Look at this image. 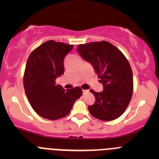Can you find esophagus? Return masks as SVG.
<instances>
[{
	"instance_id": "1",
	"label": "esophagus",
	"mask_w": 159,
	"mask_h": 159,
	"mask_svg": "<svg viewBox=\"0 0 159 159\" xmlns=\"http://www.w3.org/2000/svg\"><path fill=\"white\" fill-rule=\"evenodd\" d=\"M88 92H89V91H88V90H83V93L84 94H87V93H88Z\"/></svg>"
}]
</instances>
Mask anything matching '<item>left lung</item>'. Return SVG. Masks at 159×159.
I'll return each mask as SVG.
<instances>
[{
	"label": "left lung",
	"instance_id": "1",
	"mask_svg": "<svg viewBox=\"0 0 159 159\" xmlns=\"http://www.w3.org/2000/svg\"><path fill=\"white\" fill-rule=\"evenodd\" d=\"M77 52L94 67L103 85V91L95 92V102L88 107L93 117L111 121L123 115L133 93V74L128 60L109 42L80 44Z\"/></svg>",
	"mask_w": 159,
	"mask_h": 159
}]
</instances>
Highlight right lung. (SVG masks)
I'll return each instance as SVG.
<instances>
[{
  "label": "right lung",
  "mask_w": 159,
  "mask_h": 159,
  "mask_svg": "<svg viewBox=\"0 0 159 159\" xmlns=\"http://www.w3.org/2000/svg\"><path fill=\"white\" fill-rule=\"evenodd\" d=\"M73 45L48 40L29 56L24 75V88L33 110L50 120L65 117L82 95L80 88L66 91L56 83L64 72V60Z\"/></svg>",
  "instance_id": "1"
}]
</instances>
